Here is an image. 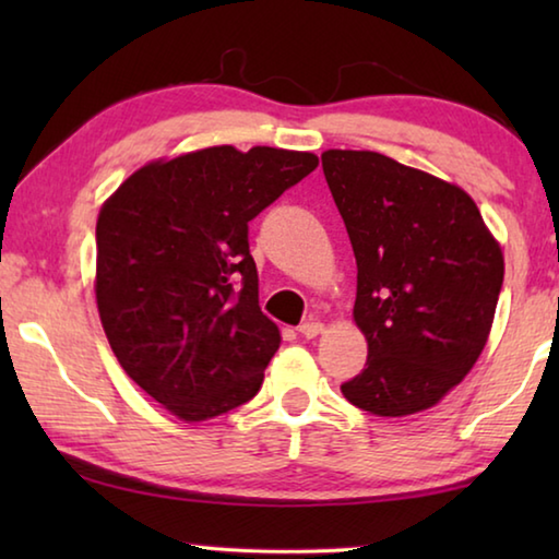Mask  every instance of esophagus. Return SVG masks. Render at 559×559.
Segmentation results:
<instances>
[{
    "mask_svg": "<svg viewBox=\"0 0 559 559\" xmlns=\"http://www.w3.org/2000/svg\"><path fill=\"white\" fill-rule=\"evenodd\" d=\"M323 323H318V320H308V323H302L300 328H298V333L302 335V337H308V340H313V337H318L320 333H323Z\"/></svg>",
    "mask_w": 559,
    "mask_h": 559,
    "instance_id": "34e87169",
    "label": "esophagus"
}]
</instances>
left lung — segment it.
Listing matches in <instances>:
<instances>
[{
	"label": "left lung",
	"mask_w": 559,
	"mask_h": 559,
	"mask_svg": "<svg viewBox=\"0 0 559 559\" xmlns=\"http://www.w3.org/2000/svg\"><path fill=\"white\" fill-rule=\"evenodd\" d=\"M357 261L365 370L345 400L377 416L429 409L476 365L493 325L503 251L461 187L370 150L320 155Z\"/></svg>",
	"instance_id": "left-lung-1"
}]
</instances>
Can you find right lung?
Wrapping results in <instances>:
<instances>
[{"label":"right lung","mask_w":559,"mask_h":559,"mask_svg":"<svg viewBox=\"0 0 559 559\" xmlns=\"http://www.w3.org/2000/svg\"><path fill=\"white\" fill-rule=\"evenodd\" d=\"M313 153L206 147L140 167L96 224V300L122 370L182 421L257 396L281 333L261 313L249 222Z\"/></svg>","instance_id":"1"}]
</instances>
